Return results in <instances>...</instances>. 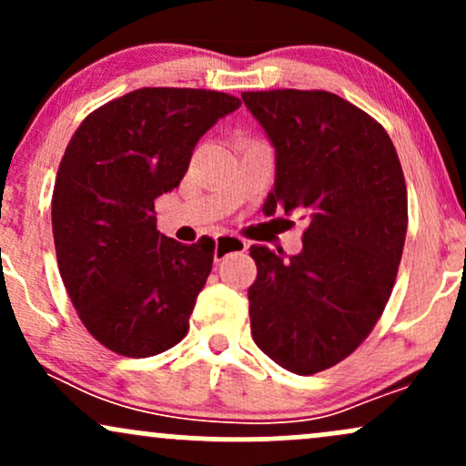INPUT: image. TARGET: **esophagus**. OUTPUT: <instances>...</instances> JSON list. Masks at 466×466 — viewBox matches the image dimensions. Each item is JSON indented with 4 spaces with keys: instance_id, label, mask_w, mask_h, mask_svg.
Returning <instances> with one entry per match:
<instances>
[{
    "instance_id": "obj_1",
    "label": "esophagus",
    "mask_w": 466,
    "mask_h": 466,
    "mask_svg": "<svg viewBox=\"0 0 466 466\" xmlns=\"http://www.w3.org/2000/svg\"><path fill=\"white\" fill-rule=\"evenodd\" d=\"M248 249V243L243 238L232 237V234H221L215 238V260L218 263L221 258H226L229 254H240V251Z\"/></svg>"
}]
</instances>
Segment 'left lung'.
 I'll use <instances>...</instances> for the list:
<instances>
[{
  "mask_svg": "<svg viewBox=\"0 0 466 466\" xmlns=\"http://www.w3.org/2000/svg\"><path fill=\"white\" fill-rule=\"evenodd\" d=\"M240 98L276 151L263 212L309 218L300 254L249 248L251 337L285 370L315 374L349 357L386 309L408 232L403 170L386 129L339 96Z\"/></svg>",
  "mask_w": 466,
  "mask_h": 466,
  "instance_id": "1",
  "label": "left lung"
}]
</instances>
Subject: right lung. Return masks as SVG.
<instances>
[{
    "label": "right lung",
    "mask_w": 466,
    "mask_h": 466,
    "mask_svg": "<svg viewBox=\"0 0 466 466\" xmlns=\"http://www.w3.org/2000/svg\"><path fill=\"white\" fill-rule=\"evenodd\" d=\"M238 106L221 92L144 87L89 114L67 144L52 195L58 271L85 329L117 355H159L188 333L215 240L159 234L155 199Z\"/></svg>",
    "instance_id": "add662e5"
}]
</instances>
